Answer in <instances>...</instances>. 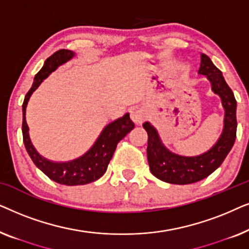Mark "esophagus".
<instances>
[{"label": "esophagus", "mask_w": 249, "mask_h": 249, "mask_svg": "<svg viewBox=\"0 0 249 249\" xmlns=\"http://www.w3.org/2000/svg\"><path fill=\"white\" fill-rule=\"evenodd\" d=\"M130 117H131V120L134 121L135 124H142V121L145 120L144 114H142V112H141V111H138V110L132 111V112H131V114H130Z\"/></svg>", "instance_id": "esophagus-1"}]
</instances>
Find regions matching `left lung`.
<instances>
[{
  "label": "left lung",
  "instance_id": "1",
  "mask_svg": "<svg viewBox=\"0 0 249 249\" xmlns=\"http://www.w3.org/2000/svg\"><path fill=\"white\" fill-rule=\"evenodd\" d=\"M199 74L211 81L212 90L219 95L224 107V127L219 141L209 151L197 156H181L170 152L162 144L156 129L149 122L142 127L148 135L147 160L152 175L162 181L175 185H188L199 181L222 164L232 148L237 132V102L222 72L214 66L206 54L200 55Z\"/></svg>",
  "mask_w": 249,
  "mask_h": 249
}]
</instances>
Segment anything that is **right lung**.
<instances>
[{
	"instance_id": "right-lung-1",
	"label": "right lung",
	"mask_w": 249,
	"mask_h": 249,
	"mask_svg": "<svg viewBox=\"0 0 249 249\" xmlns=\"http://www.w3.org/2000/svg\"><path fill=\"white\" fill-rule=\"evenodd\" d=\"M74 53L69 50H60L46 59L44 67L34 78L33 86L25 96L22 104V136L23 144L30 159L40 171L51 180L60 185L77 186L96 181L107 171L108 163L114 154L118 142L135 128L129 113L112 121L102 130L94 145L79 158L68 162H53L40 156L30 142L28 125L26 122V107L32 94L35 91L44 79H46L61 64L72 59Z\"/></svg>"
}]
</instances>
